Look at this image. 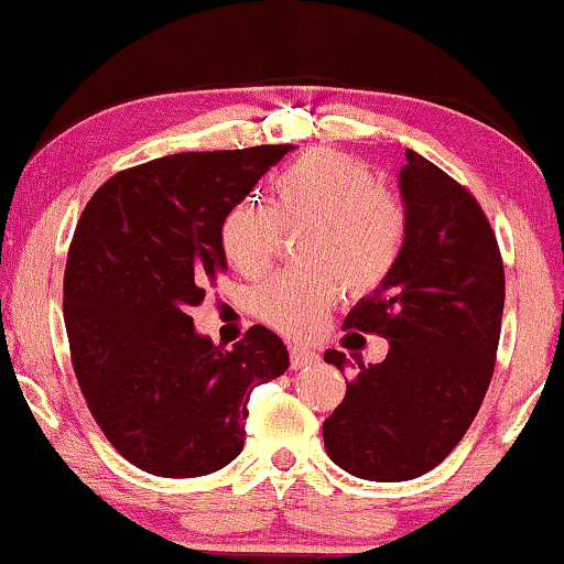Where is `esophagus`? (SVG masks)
Returning <instances> with one entry per match:
<instances>
[{"instance_id":"1","label":"esophagus","mask_w":564,"mask_h":564,"mask_svg":"<svg viewBox=\"0 0 564 564\" xmlns=\"http://www.w3.org/2000/svg\"><path fill=\"white\" fill-rule=\"evenodd\" d=\"M319 356H316L314 348L308 346H290V364H293V369H301V367H308V364H314Z\"/></svg>"}]
</instances>
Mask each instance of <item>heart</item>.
<instances>
[{"mask_svg": "<svg viewBox=\"0 0 564 564\" xmlns=\"http://www.w3.org/2000/svg\"><path fill=\"white\" fill-rule=\"evenodd\" d=\"M282 229H306L297 256L308 267L263 282L253 306L269 327L308 335L343 290L372 293L390 280L406 248L409 218L399 197L380 189L369 165L316 150L271 182L269 210L250 200L231 205L218 242L240 274L258 276L280 248Z\"/></svg>", "mask_w": 564, "mask_h": 564, "instance_id": "heart-1", "label": "heart"}]
</instances>
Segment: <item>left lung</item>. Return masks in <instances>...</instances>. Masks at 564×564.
<instances>
[{
  "label": "left lung",
  "instance_id": "8db88e82",
  "mask_svg": "<svg viewBox=\"0 0 564 564\" xmlns=\"http://www.w3.org/2000/svg\"><path fill=\"white\" fill-rule=\"evenodd\" d=\"M399 187L409 218L399 267L343 322L386 337L388 356L359 361L322 427L329 459L377 482L420 478L465 438L491 386L505 311L499 242L469 189L414 150ZM324 361L348 364L343 350Z\"/></svg>",
  "mask_w": 564,
  "mask_h": 564
}]
</instances>
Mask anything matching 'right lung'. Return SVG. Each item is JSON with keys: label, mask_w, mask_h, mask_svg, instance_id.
Returning a JSON list of instances; mask_svg holds the SVG:
<instances>
[{"label": "right lung", "mask_w": 564, "mask_h": 564, "mask_svg": "<svg viewBox=\"0 0 564 564\" xmlns=\"http://www.w3.org/2000/svg\"><path fill=\"white\" fill-rule=\"evenodd\" d=\"M293 144L178 152L116 174L78 218L63 311L78 386L105 438L158 478H200L245 446L253 388L288 372L284 343L250 327L235 348L189 308L227 269L218 227Z\"/></svg>", "instance_id": "1"}]
</instances>
